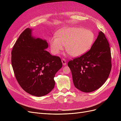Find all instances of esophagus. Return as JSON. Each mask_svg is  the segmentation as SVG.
I'll return each mask as SVG.
<instances>
[{"label":"esophagus","instance_id":"obj_1","mask_svg":"<svg viewBox=\"0 0 121 121\" xmlns=\"http://www.w3.org/2000/svg\"><path fill=\"white\" fill-rule=\"evenodd\" d=\"M61 62H62V64H63V65H67V61L65 60V59H62L61 60Z\"/></svg>","mask_w":121,"mask_h":121}]
</instances>
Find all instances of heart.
I'll return each mask as SVG.
<instances>
[{
    "mask_svg": "<svg viewBox=\"0 0 121 121\" xmlns=\"http://www.w3.org/2000/svg\"><path fill=\"white\" fill-rule=\"evenodd\" d=\"M95 40V35L90 29L81 27H67L58 30L56 36L50 39L52 53L56 55L64 49L73 57L83 56L90 49Z\"/></svg>",
    "mask_w": 121,
    "mask_h": 121,
    "instance_id": "1",
    "label": "heart"
}]
</instances>
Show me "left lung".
I'll use <instances>...</instances> for the list:
<instances>
[{"label":"left lung","instance_id":"8db88e82","mask_svg":"<svg viewBox=\"0 0 121 121\" xmlns=\"http://www.w3.org/2000/svg\"><path fill=\"white\" fill-rule=\"evenodd\" d=\"M76 88L84 92L98 89L107 81L111 71V52L104 33L99 32L89 51L69 61Z\"/></svg>","mask_w":121,"mask_h":121}]
</instances>
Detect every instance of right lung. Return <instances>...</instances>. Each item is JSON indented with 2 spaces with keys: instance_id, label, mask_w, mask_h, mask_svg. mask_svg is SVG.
<instances>
[{
  "instance_id": "obj_1",
  "label": "right lung",
  "mask_w": 121,
  "mask_h": 121,
  "mask_svg": "<svg viewBox=\"0 0 121 121\" xmlns=\"http://www.w3.org/2000/svg\"><path fill=\"white\" fill-rule=\"evenodd\" d=\"M32 31L33 29H25L17 40L12 52V65L21 87L40 97L54 88V77L63 64L59 57L45 50L48 47L46 40L35 37Z\"/></svg>"
}]
</instances>
